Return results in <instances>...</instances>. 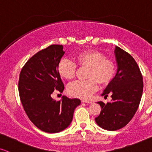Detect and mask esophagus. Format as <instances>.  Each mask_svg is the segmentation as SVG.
Here are the masks:
<instances>
[{
    "label": "esophagus",
    "mask_w": 152,
    "mask_h": 152,
    "mask_svg": "<svg viewBox=\"0 0 152 152\" xmlns=\"http://www.w3.org/2000/svg\"><path fill=\"white\" fill-rule=\"evenodd\" d=\"M82 102H83V103H87V104H91V101H89V100H86V99H82Z\"/></svg>",
    "instance_id": "1"
}]
</instances>
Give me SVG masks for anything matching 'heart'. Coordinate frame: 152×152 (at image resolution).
<instances>
[{"label":"heart","mask_w":152,"mask_h":152,"mask_svg":"<svg viewBox=\"0 0 152 152\" xmlns=\"http://www.w3.org/2000/svg\"><path fill=\"white\" fill-rule=\"evenodd\" d=\"M77 65L80 68H87L86 78L70 84L67 93L77 98H89L100 85H108L112 81L116 73L115 63L106 58L102 52L96 50H85L75 56ZM74 62L67 58H62L58 65V72L63 79L71 80L75 77L77 67Z\"/></svg>","instance_id":"heart-1"}]
</instances>
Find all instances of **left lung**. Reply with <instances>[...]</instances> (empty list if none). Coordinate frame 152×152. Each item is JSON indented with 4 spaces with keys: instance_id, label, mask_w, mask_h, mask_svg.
<instances>
[{
    "instance_id": "obj_1",
    "label": "left lung",
    "mask_w": 152,
    "mask_h": 152,
    "mask_svg": "<svg viewBox=\"0 0 152 152\" xmlns=\"http://www.w3.org/2000/svg\"><path fill=\"white\" fill-rule=\"evenodd\" d=\"M118 69L115 76L102 95L111 94V102H99L102 110L95 121L104 130L115 131L125 127L137 110L143 92V81L136 61L124 50H114Z\"/></svg>"
}]
</instances>
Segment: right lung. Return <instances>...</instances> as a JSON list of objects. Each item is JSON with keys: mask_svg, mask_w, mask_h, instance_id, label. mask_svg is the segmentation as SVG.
<instances>
[{"mask_svg": "<svg viewBox=\"0 0 152 152\" xmlns=\"http://www.w3.org/2000/svg\"><path fill=\"white\" fill-rule=\"evenodd\" d=\"M62 45H50L28 60L20 74L18 89L24 111L34 125L48 133L65 130L72 121L73 113L81 101L63 96L52 99L54 90L62 93L64 85L58 65L64 55Z\"/></svg>", "mask_w": 152, "mask_h": 152, "instance_id": "add662e5", "label": "right lung"}]
</instances>
